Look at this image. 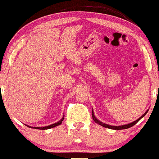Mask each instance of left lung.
Wrapping results in <instances>:
<instances>
[{
    "label": "left lung",
    "instance_id": "1",
    "mask_svg": "<svg viewBox=\"0 0 159 159\" xmlns=\"http://www.w3.org/2000/svg\"><path fill=\"white\" fill-rule=\"evenodd\" d=\"M148 111V110H147L146 111H145V113L143 115H142L141 116H140V118H139L138 119H137L136 121H134L133 122H130V123H128V124H125V125H122V126H111V125H108V124H106V123H104V122H101L100 120H98V119H97L96 117H95L94 116V113H93V110L92 109V118H93V121H94L96 123L99 124V125H101V126H104V127L105 128H108V129H116V130H119V129H128V128L131 127V126H134L136 123H137V122H139V120L140 119H141L143 117V116H145V115L147 114V112Z\"/></svg>",
    "mask_w": 159,
    "mask_h": 159
}]
</instances>
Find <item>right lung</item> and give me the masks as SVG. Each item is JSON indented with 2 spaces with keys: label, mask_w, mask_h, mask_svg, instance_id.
<instances>
[{
  "label": "right lung",
  "mask_w": 159,
  "mask_h": 159,
  "mask_svg": "<svg viewBox=\"0 0 159 159\" xmlns=\"http://www.w3.org/2000/svg\"><path fill=\"white\" fill-rule=\"evenodd\" d=\"M64 116H65V115H64V116H63V117L61 118V120H59V121H58V122H55V123H54V124H51V125H49V126H43V127H33V126H28V125H25V126H28V127H31V128H33V129H43V130H44V129H51V128H54V127H55V126H59V125H61V124L62 123V121L64 120Z\"/></svg>",
  "instance_id": "obj_1"
}]
</instances>
